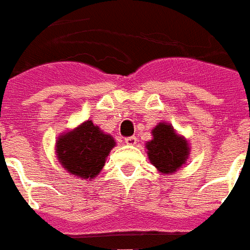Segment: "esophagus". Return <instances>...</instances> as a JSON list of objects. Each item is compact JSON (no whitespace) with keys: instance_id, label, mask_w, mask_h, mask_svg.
<instances>
[{"instance_id":"1","label":"esophagus","mask_w":250,"mask_h":250,"mask_svg":"<svg viewBox=\"0 0 250 250\" xmlns=\"http://www.w3.org/2000/svg\"><path fill=\"white\" fill-rule=\"evenodd\" d=\"M138 142V138L134 137V135H131V137H126L125 138V143L126 145H130V146H134L135 143Z\"/></svg>"}]
</instances>
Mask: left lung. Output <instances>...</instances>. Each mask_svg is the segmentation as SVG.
<instances>
[{"mask_svg": "<svg viewBox=\"0 0 250 250\" xmlns=\"http://www.w3.org/2000/svg\"><path fill=\"white\" fill-rule=\"evenodd\" d=\"M152 135L153 139L146 146L151 163L161 173H174L188 159L187 141L178 137L170 125L164 123L153 129Z\"/></svg>", "mask_w": 250, "mask_h": 250, "instance_id": "obj_1", "label": "left lung"}]
</instances>
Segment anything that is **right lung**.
<instances>
[{
  "instance_id": "right-lung-1",
  "label": "right lung",
  "mask_w": 250,
  "mask_h": 250,
  "mask_svg": "<svg viewBox=\"0 0 250 250\" xmlns=\"http://www.w3.org/2000/svg\"><path fill=\"white\" fill-rule=\"evenodd\" d=\"M113 147L115 141L111 135L104 134L91 121H86L59 138L57 153L63 167L71 174L91 179L102 170Z\"/></svg>"
}]
</instances>
